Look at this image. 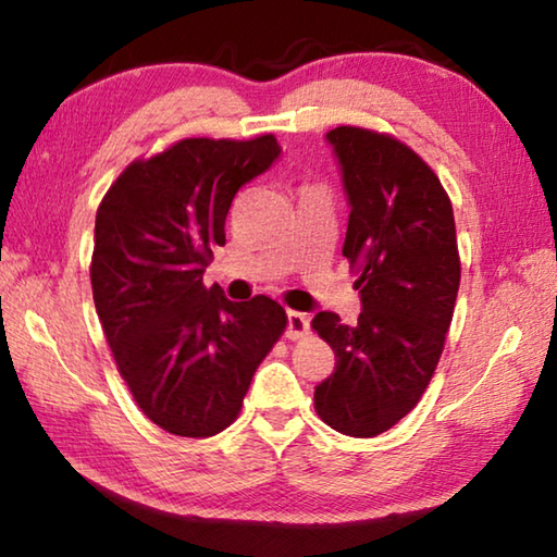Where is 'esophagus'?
Here are the masks:
<instances>
[{
	"mask_svg": "<svg viewBox=\"0 0 557 557\" xmlns=\"http://www.w3.org/2000/svg\"><path fill=\"white\" fill-rule=\"evenodd\" d=\"M309 332V317L301 312H287V338L297 342Z\"/></svg>",
	"mask_w": 557,
	"mask_h": 557,
	"instance_id": "1",
	"label": "esophagus"
}]
</instances>
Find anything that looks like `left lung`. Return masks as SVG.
I'll list each match as a JSON object with an SVG mask.
<instances>
[{
    "label": "left lung",
    "instance_id": "obj_1",
    "mask_svg": "<svg viewBox=\"0 0 557 557\" xmlns=\"http://www.w3.org/2000/svg\"><path fill=\"white\" fill-rule=\"evenodd\" d=\"M351 203L344 258L358 272L363 312L354 326L319 312L312 329L336 369L314 391L329 428L375 437L408 414L432 381L461 277L451 201L437 174L385 132H326Z\"/></svg>",
    "mask_w": 557,
    "mask_h": 557
}]
</instances>
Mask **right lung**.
I'll return each instance as SVG.
<instances>
[{
	"mask_svg": "<svg viewBox=\"0 0 557 557\" xmlns=\"http://www.w3.org/2000/svg\"><path fill=\"white\" fill-rule=\"evenodd\" d=\"M280 157L275 135L188 137L135 159L102 196L90 282L122 381L149 420L211 437L238 418L287 314L265 295L231 301L203 285L243 184Z\"/></svg>",
	"mask_w": 557,
	"mask_h": 557,
	"instance_id": "add662e5",
	"label": "right lung"
}]
</instances>
